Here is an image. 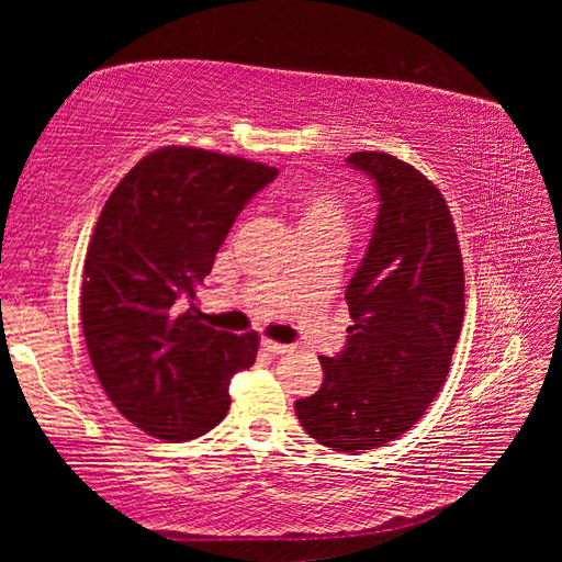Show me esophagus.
<instances>
[{
  "mask_svg": "<svg viewBox=\"0 0 562 562\" xmlns=\"http://www.w3.org/2000/svg\"><path fill=\"white\" fill-rule=\"evenodd\" d=\"M262 349L270 351V355H288L290 345H280V341H272V339H262Z\"/></svg>",
  "mask_w": 562,
  "mask_h": 562,
  "instance_id": "obj_1",
  "label": "esophagus"
}]
</instances>
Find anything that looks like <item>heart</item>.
Returning a JSON list of instances; mask_svg holds the SVG:
<instances>
[{"label": "heart", "instance_id": "heart-1", "mask_svg": "<svg viewBox=\"0 0 562 562\" xmlns=\"http://www.w3.org/2000/svg\"><path fill=\"white\" fill-rule=\"evenodd\" d=\"M300 217V233H345L347 231V203L329 188H307L294 201Z\"/></svg>", "mask_w": 562, "mask_h": 562}]
</instances>
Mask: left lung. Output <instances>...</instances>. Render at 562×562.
I'll use <instances>...</instances> for the list:
<instances>
[{
	"instance_id": "1",
	"label": "left lung",
	"mask_w": 562,
	"mask_h": 562,
	"mask_svg": "<svg viewBox=\"0 0 562 562\" xmlns=\"http://www.w3.org/2000/svg\"><path fill=\"white\" fill-rule=\"evenodd\" d=\"M374 180L379 215L347 284V345L319 357V392L294 402L300 424L331 451L394 441L424 416L449 376L463 327L459 237L429 178L379 150L347 158Z\"/></svg>"
}]
</instances>
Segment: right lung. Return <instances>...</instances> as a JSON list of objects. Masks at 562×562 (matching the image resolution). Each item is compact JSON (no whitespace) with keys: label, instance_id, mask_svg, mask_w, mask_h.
I'll use <instances>...</instances> for the list:
<instances>
[{"label":"right lung","instance_id":"obj_1","mask_svg":"<svg viewBox=\"0 0 562 562\" xmlns=\"http://www.w3.org/2000/svg\"><path fill=\"white\" fill-rule=\"evenodd\" d=\"M278 168L166 146L113 188L93 227L81 325L103 392L133 426L188 441L223 422L231 376L258 355V331L205 325L195 290L247 201Z\"/></svg>","mask_w":562,"mask_h":562}]
</instances>
